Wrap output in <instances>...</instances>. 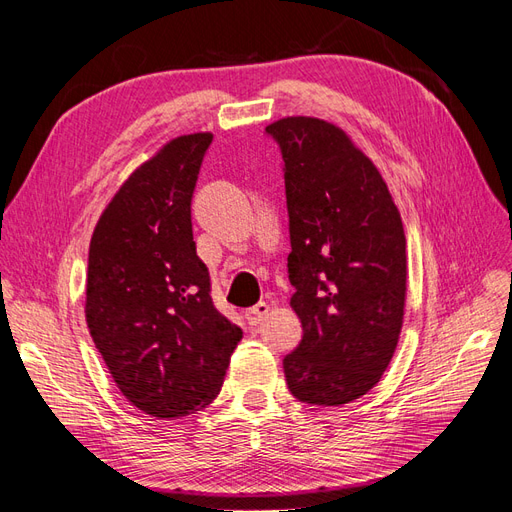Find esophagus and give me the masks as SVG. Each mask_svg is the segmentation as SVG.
I'll use <instances>...</instances> for the list:
<instances>
[{"label":"esophagus","instance_id":"1","mask_svg":"<svg viewBox=\"0 0 512 512\" xmlns=\"http://www.w3.org/2000/svg\"><path fill=\"white\" fill-rule=\"evenodd\" d=\"M267 314H269V305L267 303H258V305L247 309L245 318H247V324H252V327H256V324H260L262 320H265Z\"/></svg>","mask_w":512,"mask_h":512}]
</instances>
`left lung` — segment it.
Here are the masks:
<instances>
[{
	"label": "left lung",
	"mask_w": 512,
	"mask_h": 512,
	"mask_svg": "<svg viewBox=\"0 0 512 512\" xmlns=\"http://www.w3.org/2000/svg\"><path fill=\"white\" fill-rule=\"evenodd\" d=\"M267 132L284 158L290 307L303 327L286 382L305 404L344 406L374 389L399 342L404 224L376 164L335 123L284 117Z\"/></svg>",
	"instance_id": "obj_1"
}]
</instances>
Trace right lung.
<instances>
[{
	"label": "right lung",
	"mask_w": 512,
	"mask_h": 512,
	"mask_svg": "<svg viewBox=\"0 0 512 512\" xmlns=\"http://www.w3.org/2000/svg\"><path fill=\"white\" fill-rule=\"evenodd\" d=\"M211 132L183 134L123 181L89 243L85 318L115 384L158 418L218 397L243 331L211 301L192 194Z\"/></svg>",
	"instance_id": "right-lung-1"
}]
</instances>
